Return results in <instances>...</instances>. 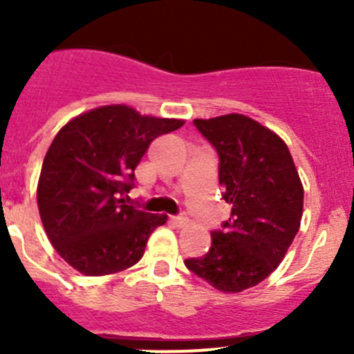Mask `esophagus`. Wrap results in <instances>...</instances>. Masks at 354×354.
Segmentation results:
<instances>
[{
	"label": "esophagus",
	"mask_w": 354,
	"mask_h": 354,
	"mask_svg": "<svg viewBox=\"0 0 354 354\" xmlns=\"http://www.w3.org/2000/svg\"><path fill=\"white\" fill-rule=\"evenodd\" d=\"M171 224L174 227H185L188 224L187 217H171Z\"/></svg>",
	"instance_id": "esophagus-1"
}]
</instances>
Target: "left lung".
Masks as SVG:
<instances>
[{"label": "left lung", "instance_id": "left-lung-1", "mask_svg": "<svg viewBox=\"0 0 354 354\" xmlns=\"http://www.w3.org/2000/svg\"><path fill=\"white\" fill-rule=\"evenodd\" d=\"M219 154V185L231 203L223 231L188 270L223 292L257 286L279 267L303 216V183L286 142L245 114L194 120Z\"/></svg>", "mask_w": 354, "mask_h": 354}]
</instances>
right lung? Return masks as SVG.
Returning a JSON list of instances; mask_svg holds the SVG:
<instances>
[{
	"label": "right lung",
	"instance_id": "add662e5",
	"mask_svg": "<svg viewBox=\"0 0 354 354\" xmlns=\"http://www.w3.org/2000/svg\"><path fill=\"white\" fill-rule=\"evenodd\" d=\"M185 124L127 104L99 106L71 118L46 152L37 207L49 241L84 276H108L142 259L166 216L124 205L133 171L159 135Z\"/></svg>",
	"mask_w": 354,
	"mask_h": 354
}]
</instances>
